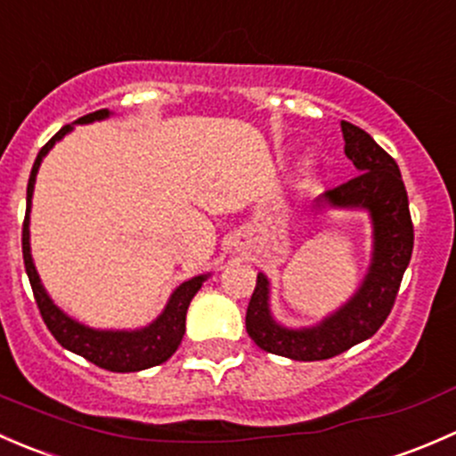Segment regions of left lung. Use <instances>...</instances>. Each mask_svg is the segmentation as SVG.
I'll use <instances>...</instances> for the list:
<instances>
[{
	"label": "left lung",
	"instance_id": "8db88e82",
	"mask_svg": "<svg viewBox=\"0 0 456 456\" xmlns=\"http://www.w3.org/2000/svg\"><path fill=\"white\" fill-rule=\"evenodd\" d=\"M340 126L345 153L358 175L325 191L318 197V206L367 210L373 224V255L367 276L354 297L314 327L289 330L274 321L265 274L256 276L246 312L248 336L256 346L300 362L333 358L373 336L391 314L412 255L415 234L400 167L367 131L346 120Z\"/></svg>",
	"mask_w": 456,
	"mask_h": 456
}]
</instances>
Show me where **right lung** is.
<instances>
[{"label":"right lung","instance_id":"obj_1","mask_svg":"<svg viewBox=\"0 0 456 456\" xmlns=\"http://www.w3.org/2000/svg\"><path fill=\"white\" fill-rule=\"evenodd\" d=\"M110 110H98L94 114L83 116L74 125H87L94 120H105L110 118ZM74 125H65L48 140L44 149L37 156L35 164H32L30 180H28V197H26V219H23V232H21V250H23V263H26V274L30 279L32 294H35L37 307H39L41 318H44L45 327L56 338L61 346H65L72 354L83 355V358L94 362L96 367L114 370V373H134V370L151 369L156 364L167 362L180 346L182 338L186 331V309H189L191 300L204 281L210 274H200L193 279L184 281L180 288L168 298L167 307L162 314L151 322V325L142 327V330H92V327L83 325V322L74 321L68 314L61 312L54 305V300L48 297L44 283H41L39 274H37L35 261L30 255V206H32V191H35L37 173H39L41 162L48 156L50 149L63 138L65 134L74 129Z\"/></svg>","mask_w":456,"mask_h":456}]
</instances>
